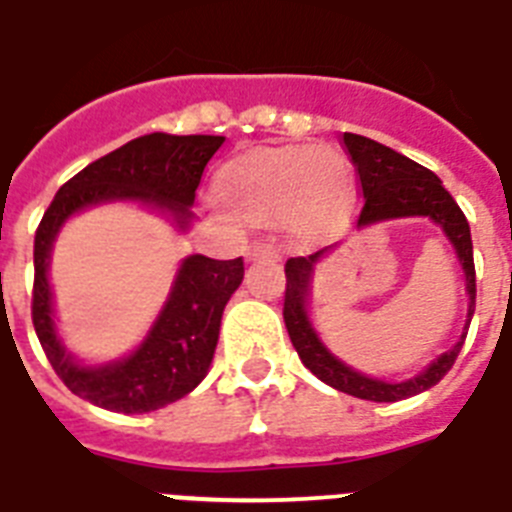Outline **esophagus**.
Returning <instances> with one entry per match:
<instances>
[{
  "label": "esophagus",
  "mask_w": 512,
  "mask_h": 512,
  "mask_svg": "<svg viewBox=\"0 0 512 512\" xmlns=\"http://www.w3.org/2000/svg\"><path fill=\"white\" fill-rule=\"evenodd\" d=\"M247 257L249 260H278V252L268 244H252L247 249Z\"/></svg>",
  "instance_id": "esophagus-1"
}]
</instances>
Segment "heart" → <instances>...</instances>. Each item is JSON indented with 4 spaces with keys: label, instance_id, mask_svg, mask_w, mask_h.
<instances>
[{
    "label": "heart",
    "instance_id": "obj_1",
    "mask_svg": "<svg viewBox=\"0 0 512 512\" xmlns=\"http://www.w3.org/2000/svg\"><path fill=\"white\" fill-rule=\"evenodd\" d=\"M223 191L247 223H284L297 239H313L334 226L350 202V162L326 144L265 149L231 165Z\"/></svg>",
    "mask_w": 512,
    "mask_h": 512
}]
</instances>
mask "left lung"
I'll list each match as a JSON object with an SVG mask.
<instances>
[{
	"instance_id": "8db88e82",
	"label": "left lung",
	"mask_w": 512,
	"mask_h": 512,
	"mask_svg": "<svg viewBox=\"0 0 512 512\" xmlns=\"http://www.w3.org/2000/svg\"><path fill=\"white\" fill-rule=\"evenodd\" d=\"M344 147L352 157L357 176H360V189H363V210L357 218V226H371L378 220L392 218H431L436 226L442 228L444 236L458 252V260L465 273V292H468V321L460 342L439 355L434 363L418 376L407 381H381L365 373L352 371L350 365H344L339 357L328 352L326 344L318 339L313 323L307 318V299H310V284H313L315 265L321 263L328 247L318 249L307 257H289L286 260V292H284V321L289 339L305 368L321 378L323 384L334 386L339 392L360 397L371 402H397L413 394H421L439 384L447 371H450L458 352L465 342L468 326H471L473 307H476V268H473V244H471V226L465 220L463 210L452 194L442 186V181L423 168L410 157L394 152L373 139L357 134H344Z\"/></svg>"
}]
</instances>
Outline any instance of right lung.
Masks as SVG:
<instances>
[{
	"mask_svg": "<svg viewBox=\"0 0 512 512\" xmlns=\"http://www.w3.org/2000/svg\"><path fill=\"white\" fill-rule=\"evenodd\" d=\"M226 136L147 134L128 141L76 173L54 194L33 239V328L54 373L81 400L112 413H149L181 400L207 376L220 334L223 307L244 278V260L186 257L170 297L149 328L147 339L123 360L81 365L57 336L49 289V257L62 223L102 202H141L170 213L181 231L194 218L205 165Z\"/></svg>",
	"mask_w": 512,
	"mask_h": 512,
	"instance_id": "obj_1",
	"label": "right lung"
}]
</instances>
